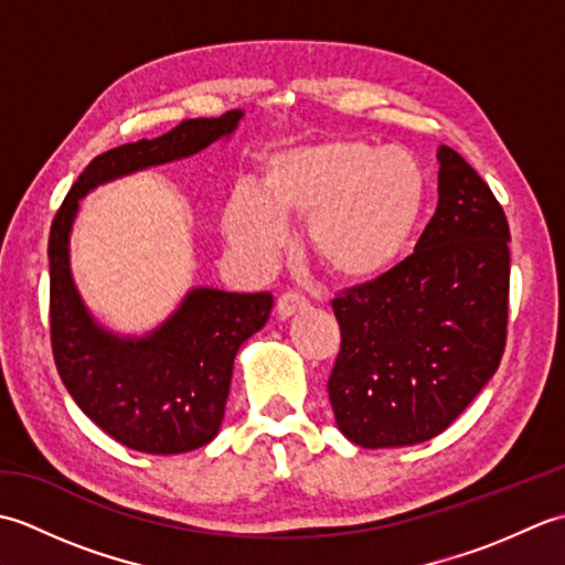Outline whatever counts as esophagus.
Instances as JSON below:
<instances>
[{
  "label": "esophagus",
  "mask_w": 565,
  "mask_h": 565,
  "mask_svg": "<svg viewBox=\"0 0 565 565\" xmlns=\"http://www.w3.org/2000/svg\"><path fill=\"white\" fill-rule=\"evenodd\" d=\"M306 308H308L306 298L301 294L289 291V294H284L279 301H276V316L286 320V318H291L296 313H301V310H306Z\"/></svg>",
  "instance_id": "esophagus-1"
}]
</instances>
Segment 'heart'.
Returning <instances> with one entry per match:
<instances>
[{
  "instance_id": "heart-1",
  "label": "heart",
  "mask_w": 565,
  "mask_h": 565,
  "mask_svg": "<svg viewBox=\"0 0 565 565\" xmlns=\"http://www.w3.org/2000/svg\"><path fill=\"white\" fill-rule=\"evenodd\" d=\"M425 196V170L407 150L322 138L269 152L262 189L237 184L221 223L239 257L267 267L289 239L286 218H308L322 267L342 281H369L411 249Z\"/></svg>"
}]
</instances>
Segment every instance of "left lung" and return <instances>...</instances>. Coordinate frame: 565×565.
I'll return each instance as SVG.
<instances>
[{"label":"left lung","mask_w":565,"mask_h":565,"mask_svg":"<svg viewBox=\"0 0 565 565\" xmlns=\"http://www.w3.org/2000/svg\"><path fill=\"white\" fill-rule=\"evenodd\" d=\"M439 203L415 252L332 301L342 344L328 381L342 435L411 447L447 429L505 352L510 227L459 152L437 150Z\"/></svg>","instance_id":"1"}]
</instances>
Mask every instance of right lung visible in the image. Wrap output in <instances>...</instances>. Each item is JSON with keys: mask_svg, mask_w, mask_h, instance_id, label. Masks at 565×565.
<instances>
[{"mask_svg": "<svg viewBox=\"0 0 565 565\" xmlns=\"http://www.w3.org/2000/svg\"><path fill=\"white\" fill-rule=\"evenodd\" d=\"M245 111L186 118L170 134L102 152L72 184L47 239L51 342L57 374L92 423L146 454H184L218 435L239 347L269 320L271 294L199 286L152 332L106 330L84 306L70 269V233L79 199L99 184L184 160L231 138Z\"/></svg>", "mask_w": 565, "mask_h": 565, "instance_id": "right-lung-1", "label": "right lung"}]
</instances>
